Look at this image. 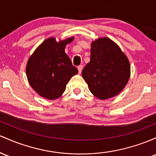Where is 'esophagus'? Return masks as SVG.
Listing matches in <instances>:
<instances>
[{"instance_id": "esophagus-1", "label": "esophagus", "mask_w": 156, "mask_h": 156, "mask_svg": "<svg viewBox=\"0 0 156 156\" xmlns=\"http://www.w3.org/2000/svg\"><path fill=\"white\" fill-rule=\"evenodd\" d=\"M77 69H78V71L79 73H81L82 72V70H83V66H79L77 67Z\"/></svg>"}]
</instances>
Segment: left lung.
Returning a JSON list of instances; mask_svg holds the SVG:
<instances>
[{
    "mask_svg": "<svg viewBox=\"0 0 156 156\" xmlns=\"http://www.w3.org/2000/svg\"><path fill=\"white\" fill-rule=\"evenodd\" d=\"M93 95L99 99L115 97L125 88L130 76L128 58L108 37L91 43L90 60L82 71Z\"/></svg>",
    "mask_w": 156,
    "mask_h": 156,
    "instance_id": "8db88e82",
    "label": "left lung"
}]
</instances>
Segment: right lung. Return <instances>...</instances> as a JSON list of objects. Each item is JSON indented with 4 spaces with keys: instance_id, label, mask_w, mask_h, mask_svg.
I'll list each match as a JSON object with an SVG mask.
<instances>
[{
    "instance_id": "add662e5",
    "label": "right lung",
    "mask_w": 156,
    "mask_h": 156,
    "mask_svg": "<svg viewBox=\"0 0 156 156\" xmlns=\"http://www.w3.org/2000/svg\"><path fill=\"white\" fill-rule=\"evenodd\" d=\"M73 37L57 42L55 37L46 39L36 48L26 64L29 84L40 97L58 99L62 95L71 78L78 73L65 52Z\"/></svg>"
}]
</instances>
